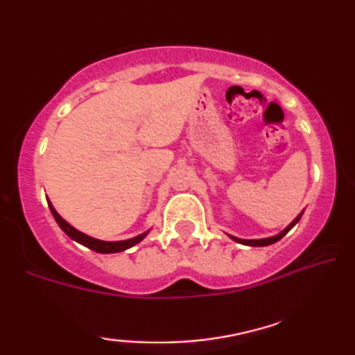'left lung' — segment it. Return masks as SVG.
Wrapping results in <instances>:
<instances>
[{
    "mask_svg": "<svg viewBox=\"0 0 355 355\" xmlns=\"http://www.w3.org/2000/svg\"><path fill=\"white\" fill-rule=\"evenodd\" d=\"M302 213H304V209H302V211L296 216L295 219L291 220V223L286 225V227L282 230V232H279L277 235H272V237H266V239H251V240H248V239H239V237H234V235H229L230 239H232L234 241H237V243H241V245H248V246H267V245H272V243H275V241H279L282 237H285L286 234L290 232V230L295 227V225L300 223V219H301V216H302Z\"/></svg>",
    "mask_w": 355,
    "mask_h": 355,
    "instance_id": "8db88e82",
    "label": "left lung"
}]
</instances>
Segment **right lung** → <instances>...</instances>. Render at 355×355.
I'll use <instances>...</instances> for the list:
<instances>
[{"label":"right lung","mask_w":355,"mask_h":355,"mask_svg":"<svg viewBox=\"0 0 355 355\" xmlns=\"http://www.w3.org/2000/svg\"><path fill=\"white\" fill-rule=\"evenodd\" d=\"M48 200V207L51 209V213H53L55 223L59 224V227L64 230V232L69 235L71 240L78 241L80 245L86 246V248H89L92 251H96V253H102V254H109V253H120V251H125L128 248H131V246H135L136 243H139L144 239L147 237V234L150 232V229L146 230V232H142L139 235H136V237L132 239H128V240H118V241H105V240H99V239H94L91 237V235H86L83 232H80L78 229H75L73 225H70L67 220L60 216L58 211H55V208L53 207V203Z\"/></svg>","instance_id":"1"}]
</instances>
